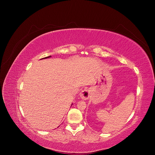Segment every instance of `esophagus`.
<instances>
[{
  "label": "esophagus",
  "instance_id": "obj_1",
  "mask_svg": "<svg viewBox=\"0 0 155 155\" xmlns=\"http://www.w3.org/2000/svg\"><path fill=\"white\" fill-rule=\"evenodd\" d=\"M90 90L88 89H84V90L82 91V92L80 93L81 98L83 100H87L90 97Z\"/></svg>",
  "mask_w": 155,
  "mask_h": 155
}]
</instances>
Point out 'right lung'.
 Instances as JSON below:
<instances>
[{
	"instance_id": "1",
	"label": "right lung",
	"mask_w": 155,
	"mask_h": 155,
	"mask_svg": "<svg viewBox=\"0 0 155 155\" xmlns=\"http://www.w3.org/2000/svg\"><path fill=\"white\" fill-rule=\"evenodd\" d=\"M51 56H48V57H45V58H41V59H43V58H49V57H50Z\"/></svg>"
}]
</instances>
